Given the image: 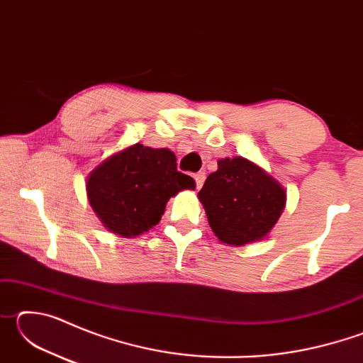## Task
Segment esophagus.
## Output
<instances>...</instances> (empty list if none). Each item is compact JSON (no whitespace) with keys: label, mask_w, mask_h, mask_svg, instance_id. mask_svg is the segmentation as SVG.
Masks as SVG:
<instances>
[{"label":"esophagus","mask_w":363,"mask_h":363,"mask_svg":"<svg viewBox=\"0 0 363 363\" xmlns=\"http://www.w3.org/2000/svg\"><path fill=\"white\" fill-rule=\"evenodd\" d=\"M194 177H195V182H196V189H200L201 186H203L205 177H206L203 171H200V173H196Z\"/></svg>","instance_id":"34e87169"}]
</instances>
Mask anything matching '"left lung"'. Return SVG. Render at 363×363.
<instances>
[{"label": "left lung", "mask_w": 363, "mask_h": 363, "mask_svg": "<svg viewBox=\"0 0 363 363\" xmlns=\"http://www.w3.org/2000/svg\"><path fill=\"white\" fill-rule=\"evenodd\" d=\"M199 199L220 242L240 247L259 242L277 224L286 203L280 182L243 157L223 158L206 177Z\"/></svg>", "instance_id": "left-lung-1"}]
</instances>
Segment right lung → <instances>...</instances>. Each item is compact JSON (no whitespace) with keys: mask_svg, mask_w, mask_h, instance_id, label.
I'll return each instance as SVG.
<instances>
[{"mask_svg":"<svg viewBox=\"0 0 363 363\" xmlns=\"http://www.w3.org/2000/svg\"><path fill=\"white\" fill-rule=\"evenodd\" d=\"M184 189L194 190L195 181L177 171L174 153L143 144L104 160L86 182L89 205L101 223L126 238L157 225L168 200Z\"/></svg>","mask_w":363,"mask_h":363,"instance_id":"right-lung-1","label":"right lung"}]
</instances>
